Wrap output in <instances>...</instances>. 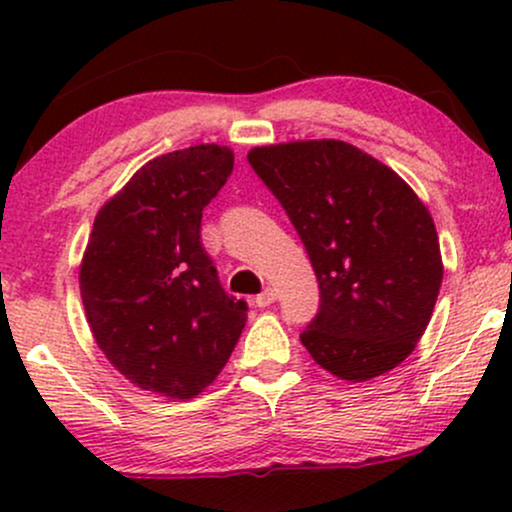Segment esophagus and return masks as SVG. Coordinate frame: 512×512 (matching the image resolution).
Here are the masks:
<instances>
[{
  "instance_id": "esophagus-1",
  "label": "esophagus",
  "mask_w": 512,
  "mask_h": 512,
  "mask_svg": "<svg viewBox=\"0 0 512 512\" xmlns=\"http://www.w3.org/2000/svg\"><path fill=\"white\" fill-rule=\"evenodd\" d=\"M276 301V291L272 289V286H267V289H264L260 296L255 298V305L257 308H267V305H272Z\"/></svg>"
}]
</instances>
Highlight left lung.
<instances>
[{
    "mask_svg": "<svg viewBox=\"0 0 512 512\" xmlns=\"http://www.w3.org/2000/svg\"><path fill=\"white\" fill-rule=\"evenodd\" d=\"M252 170L301 236L320 310L301 334L317 366L351 383L419 344L443 281L438 233L392 168L337 139L257 146Z\"/></svg>",
    "mask_w": 512,
    "mask_h": 512,
    "instance_id": "obj_1",
    "label": "left lung"
}]
</instances>
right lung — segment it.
Wrapping results in <instances>:
<instances>
[{
	"instance_id": "1",
	"label": "right lung",
	"mask_w": 512,
	"mask_h": 512,
	"mask_svg": "<svg viewBox=\"0 0 512 512\" xmlns=\"http://www.w3.org/2000/svg\"><path fill=\"white\" fill-rule=\"evenodd\" d=\"M233 151L199 144L142 166L93 221L79 269L96 344L142 390L192 399L216 380L248 320L202 248V211Z\"/></svg>"
}]
</instances>
